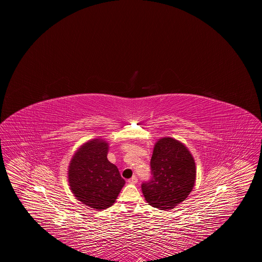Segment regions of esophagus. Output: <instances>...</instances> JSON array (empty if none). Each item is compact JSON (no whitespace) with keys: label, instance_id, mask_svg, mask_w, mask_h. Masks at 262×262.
<instances>
[{"label":"esophagus","instance_id":"34e87169","mask_svg":"<svg viewBox=\"0 0 262 262\" xmlns=\"http://www.w3.org/2000/svg\"><path fill=\"white\" fill-rule=\"evenodd\" d=\"M128 182H129V183H133V184L137 183V182H138V178H137V176H133L130 179H128Z\"/></svg>","mask_w":262,"mask_h":262}]
</instances>
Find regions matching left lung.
I'll return each instance as SVG.
<instances>
[{"mask_svg": "<svg viewBox=\"0 0 262 262\" xmlns=\"http://www.w3.org/2000/svg\"><path fill=\"white\" fill-rule=\"evenodd\" d=\"M152 179L142 184L149 205L170 210L184 201L196 182L195 160L183 143L165 137L157 141L150 161Z\"/></svg>", "mask_w": 262, "mask_h": 262, "instance_id": "8db88e82", "label": "left lung"}]
</instances>
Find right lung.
I'll return each instance as SVG.
<instances>
[{"label":"right lung","instance_id":"1","mask_svg":"<svg viewBox=\"0 0 262 262\" xmlns=\"http://www.w3.org/2000/svg\"><path fill=\"white\" fill-rule=\"evenodd\" d=\"M108 143L92 139L79 147L68 166L70 190L83 204L102 210L113 205L125 184L118 168L108 162Z\"/></svg>","mask_w":262,"mask_h":262}]
</instances>
